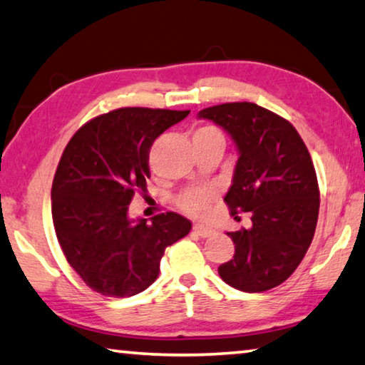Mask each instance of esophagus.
I'll return each instance as SVG.
<instances>
[{
	"label": "esophagus",
	"mask_w": 365,
	"mask_h": 365,
	"mask_svg": "<svg viewBox=\"0 0 365 365\" xmlns=\"http://www.w3.org/2000/svg\"><path fill=\"white\" fill-rule=\"evenodd\" d=\"M193 231L197 232V235L201 236V237H210L215 232L210 226H205V225H195L193 226Z\"/></svg>",
	"instance_id": "34e87169"
}]
</instances>
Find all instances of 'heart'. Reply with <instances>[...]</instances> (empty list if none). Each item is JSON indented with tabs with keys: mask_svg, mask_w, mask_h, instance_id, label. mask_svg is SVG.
<instances>
[{
	"mask_svg": "<svg viewBox=\"0 0 365 365\" xmlns=\"http://www.w3.org/2000/svg\"><path fill=\"white\" fill-rule=\"evenodd\" d=\"M197 133H217L213 128H201ZM216 190L211 187L206 188H190L178 197V205L185 213L193 216H203L208 210V203L215 198Z\"/></svg>",
	"mask_w": 365,
	"mask_h": 365,
	"instance_id": "heart-1",
	"label": "heart"
}]
</instances>
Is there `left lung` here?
Here are the masks:
<instances>
[{"label":"left lung","instance_id":"8db88e82","mask_svg":"<svg viewBox=\"0 0 365 365\" xmlns=\"http://www.w3.org/2000/svg\"><path fill=\"white\" fill-rule=\"evenodd\" d=\"M198 118L221 126L239 159L225 201L231 213H251L249 230L226 232L235 255L217 267L241 292L270 290L285 282L307 254L317 230L319 188L300 134L279 114L255 103L205 108Z\"/></svg>","mask_w":365,"mask_h":365}]
</instances>
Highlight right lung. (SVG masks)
I'll return each instance as SVG.
<instances>
[{"label":"right lung","instance_id":"1","mask_svg":"<svg viewBox=\"0 0 365 365\" xmlns=\"http://www.w3.org/2000/svg\"><path fill=\"white\" fill-rule=\"evenodd\" d=\"M190 111L119 108L83 124L65 148L52 183V220L68 264L91 290L124 298L159 277L165 247L192 230L168 211L130 220L129 203L148 192L154 140Z\"/></svg>","mask_w":365,"mask_h":365}]
</instances>
